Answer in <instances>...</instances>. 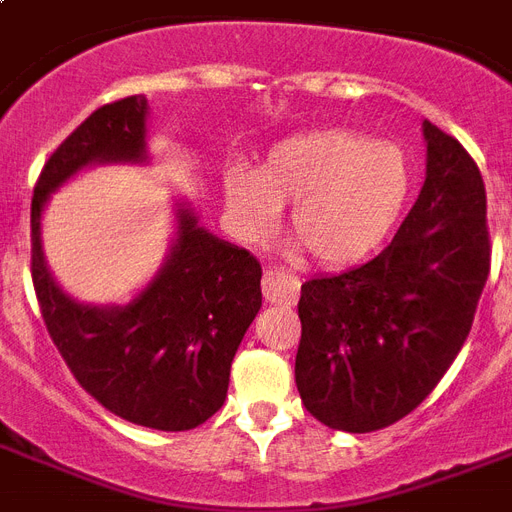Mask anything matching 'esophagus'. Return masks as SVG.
I'll list each match as a JSON object with an SVG mask.
<instances>
[{
    "instance_id": "obj_1",
    "label": "esophagus",
    "mask_w": 512,
    "mask_h": 512,
    "mask_svg": "<svg viewBox=\"0 0 512 512\" xmlns=\"http://www.w3.org/2000/svg\"><path fill=\"white\" fill-rule=\"evenodd\" d=\"M263 295L271 305L292 308L300 297V279L284 268H265L263 273Z\"/></svg>"
}]
</instances>
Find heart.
<instances>
[{
  "label": "heart",
  "mask_w": 512,
  "mask_h": 512,
  "mask_svg": "<svg viewBox=\"0 0 512 512\" xmlns=\"http://www.w3.org/2000/svg\"><path fill=\"white\" fill-rule=\"evenodd\" d=\"M412 188L404 146L353 130L303 132L276 143L260 170L236 162L223 177L225 209L241 236H265L292 201L289 231L321 265L377 252L401 223Z\"/></svg>",
  "instance_id": "b5f03b06"
}]
</instances>
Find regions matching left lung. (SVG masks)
Returning a JSON list of instances; mask_svg holds the SVG:
<instances>
[{"instance_id": "1", "label": "left lung", "mask_w": 512, "mask_h": 512, "mask_svg": "<svg viewBox=\"0 0 512 512\" xmlns=\"http://www.w3.org/2000/svg\"><path fill=\"white\" fill-rule=\"evenodd\" d=\"M422 132L428 172L393 241L300 289L295 382L332 430L388 428L430 396L468 340L492 268L478 164L436 124Z\"/></svg>"}]
</instances>
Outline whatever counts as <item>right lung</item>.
I'll list each match as a JSON object with an SVG mask.
<instances>
[{
	"label": "right lung",
	"mask_w": 512,
	"mask_h": 512,
	"mask_svg": "<svg viewBox=\"0 0 512 512\" xmlns=\"http://www.w3.org/2000/svg\"><path fill=\"white\" fill-rule=\"evenodd\" d=\"M146 98L92 111L52 156L31 199V281L55 348L108 412L154 430H191L223 406L231 361L263 305V268L180 212V236L154 284L124 308H87L55 287L39 244L44 201L92 162H140Z\"/></svg>",
	"instance_id": "add662e5"
}]
</instances>
